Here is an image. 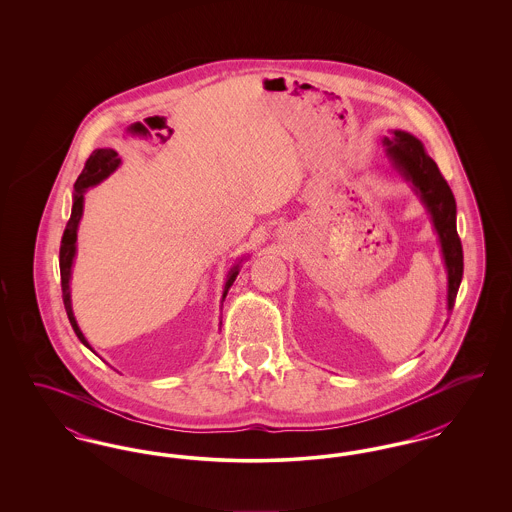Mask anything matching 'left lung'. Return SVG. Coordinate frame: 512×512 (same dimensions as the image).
<instances>
[{"mask_svg":"<svg viewBox=\"0 0 512 512\" xmlns=\"http://www.w3.org/2000/svg\"><path fill=\"white\" fill-rule=\"evenodd\" d=\"M382 144L386 146L393 169L411 184L430 215L447 270V311H453L463 280V245L457 234V203L453 192L416 136L405 130H391L390 138L386 136Z\"/></svg>","mask_w":512,"mask_h":512,"instance_id":"1","label":"left lung"}]
</instances>
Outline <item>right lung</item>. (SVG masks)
Listing matches in <instances>:
<instances>
[{
    "label": "right lung",
    "instance_id": "obj_1",
    "mask_svg": "<svg viewBox=\"0 0 512 512\" xmlns=\"http://www.w3.org/2000/svg\"><path fill=\"white\" fill-rule=\"evenodd\" d=\"M121 167V157L115 149H96L90 159L84 165V171L80 172V176L74 182L73 194V211H71V219L67 222V228L63 232V240H61V249H59V270H61V290H63V303H65V311L67 317L71 320L74 334L78 336V340L82 341L90 351L92 345L84 338L76 318L73 313V303H71V276H73L74 257H76V232H78V224L84 213V194L98 186L99 182H103L105 178H109L113 172ZM247 257L238 259L226 274V282H224V290H222V301L226 297L228 290L232 288L236 276L240 274V268Z\"/></svg>",
    "mask_w": 512,
    "mask_h": 512
}]
</instances>
